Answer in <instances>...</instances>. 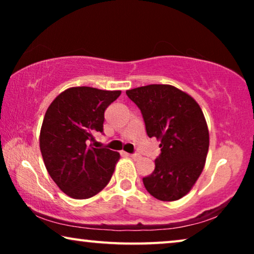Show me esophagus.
Segmentation results:
<instances>
[{"instance_id": "esophagus-1", "label": "esophagus", "mask_w": 254, "mask_h": 254, "mask_svg": "<svg viewBox=\"0 0 254 254\" xmlns=\"http://www.w3.org/2000/svg\"><path fill=\"white\" fill-rule=\"evenodd\" d=\"M128 156H129V157H131L133 159H138V158L141 157V156L138 155V154H129Z\"/></svg>"}]
</instances>
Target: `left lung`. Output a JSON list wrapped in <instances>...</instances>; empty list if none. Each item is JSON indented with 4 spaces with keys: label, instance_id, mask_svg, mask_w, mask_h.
I'll list each match as a JSON object with an SVG mask.
<instances>
[{
    "label": "left lung",
    "instance_id": "8db88e82",
    "mask_svg": "<svg viewBox=\"0 0 254 254\" xmlns=\"http://www.w3.org/2000/svg\"><path fill=\"white\" fill-rule=\"evenodd\" d=\"M141 110L149 137H156L161 155L143 178L145 190L161 201L185 196L202 172L209 148V130L196 100L176 86L150 84L127 90Z\"/></svg>",
    "mask_w": 254,
    "mask_h": 254
}]
</instances>
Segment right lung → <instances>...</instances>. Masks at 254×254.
Returning a JSON list of instances; mask_svg holds the SVG:
<instances>
[{
    "mask_svg": "<svg viewBox=\"0 0 254 254\" xmlns=\"http://www.w3.org/2000/svg\"><path fill=\"white\" fill-rule=\"evenodd\" d=\"M120 95V90L74 86L48 106L40 129V151L51 178L72 199L95 196L112 178L119 152L89 143L96 133H103L104 112Z\"/></svg>",
    "mask_w": 254,
    "mask_h": 254,
    "instance_id": "1",
    "label": "right lung"
}]
</instances>
